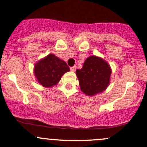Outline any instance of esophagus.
Returning a JSON list of instances; mask_svg holds the SVG:
<instances>
[{"instance_id": "34e87169", "label": "esophagus", "mask_w": 147, "mask_h": 147, "mask_svg": "<svg viewBox=\"0 0 147 147\" xmlns=\"http://www.w3.org/2000/svg\"><path fill=\"white\" fill-rule=\"evenodd\" d=\"M70 69H71V71H72V72H74V71H75V69H76V66L71 67Z\"/></svg>"}]
</instances>
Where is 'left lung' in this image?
Returning <instances> with one entry per match:
<instances>
[{
	"instance_id": "obj_1",
	"label": "left lung",
	"mask_w": 147,
	"mask_h": 147,
	"mask_svg": "<svg viewBox=\"0 0 147 147\" xmlns=\"http://www.w3.org/2000/svg\"><path fill=\"white\" fill-rule=\"evenodd\" d=\"M81 90L89 96L102 92L109 84L111 69L103 59L91 56L86 59L81 69H77Z\"/></svg>"
}]
</instances>
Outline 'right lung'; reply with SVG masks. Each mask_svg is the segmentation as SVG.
Wrapping results in <instances>:
<instances>
[{
  "label": "right lung",
  "mask_w": 147,
  "mask_h": 147,
  "mask_svg": "<svg viewBox=\"0 0 147 147\" xmlns=\"http://www.w3.org/2000/svg\"><path fill=\"white\" fill-rule=\"evenodd\" d=\"M68 71L69 67L65 61L50 54L35 64L34 73L39 83L50 87L57 84L63 74Z\"/></svg>",
  "instance_id": "add662e5"
}]
</instances>
